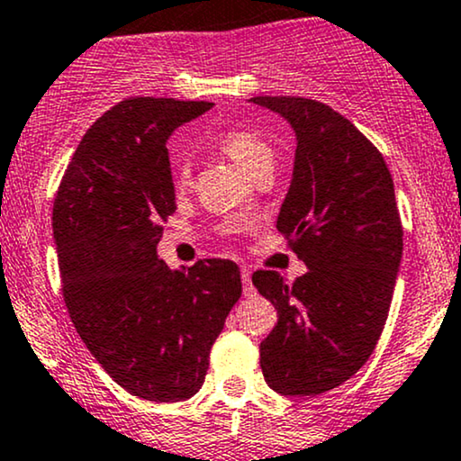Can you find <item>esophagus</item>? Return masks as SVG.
Wrapping results in <instances>:
<instances>
[{"mask_svg": "<svg viewBox=\"0 0 461 461\" xmlns=\"http://www.w3.org/2000/svg\"><path fill=\"white\" fill-rule=\"evenodd\" d=\"M240 280H242V293H245V295H254V285H251V271L249 269L240 271Z\"/></svg>", "mask_w": 461, "mask_h": 461, "instance_id": "34e87169", "label": "esophagus"}]
</instances>
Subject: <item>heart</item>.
Wrapping results in <instances>:
<instances>
[{"label":"heart","mask_w":461,"mask_h":461,"mask_svg":"<svg viewBox=\"0 0 461 461\" xmlns=\"http://www.w3.org/2000/svg\"><path fill=\"white\" fill-rule=\"evenodd\" d=\"M221 150H225L236 164H240L242 168L249 175H256L258 170L271 168L273 164V149L271 144L262 138L260 133H256L254 129H247V126H231V129L221 131L214 138ZM192 173V150L190 146H176L173 150V179L176 188H184L188 185Z\"/></svg>","instance_id":"1"}]
</instances>
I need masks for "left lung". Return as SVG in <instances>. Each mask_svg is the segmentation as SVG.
Wrapping results in <instances>:
<instances>
[{
	"instance_id": "left-lung-1",
	"label": "left lung",
	"mask_w": 461,
	"mask_h": 461,
	"mask_svg": "<svg viewBox=\"0 0 461 461\" xmlns=\"http://www.w3.org/2000/svg\"><path fill=\"white\" fill-rule=\"evenodd\" d=\"M251 103L295 131L277 231L308 267L293 285L276 271L251 276L277 308L260 367L282 396H317L361 370L385 328L402 258L393 181L376 146L328 104L297 95Z\"/></svg>"
}]
</instances>
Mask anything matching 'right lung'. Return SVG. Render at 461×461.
Here are the masks:
<instances>
[{
  "instance_id": "add662e5",
  "label": "right lung",
  "mask_w": 461,
  "mask_h": 461,
  "mask_svg": "<svg viewBox=\"0 0 461 461\" xmlns=\"http://www.w3.org/2000/svg\"><path fill=\"white\" fill-rule=\"evenodd\" d=\"M212 109L203 100L126 98L95 120L52 207L63 297L95 361L133 396L192 398L210 350L242 293L221 258L173 271L157 258L176 210L166 141Z\"/></svg>"
}]
</instances>
